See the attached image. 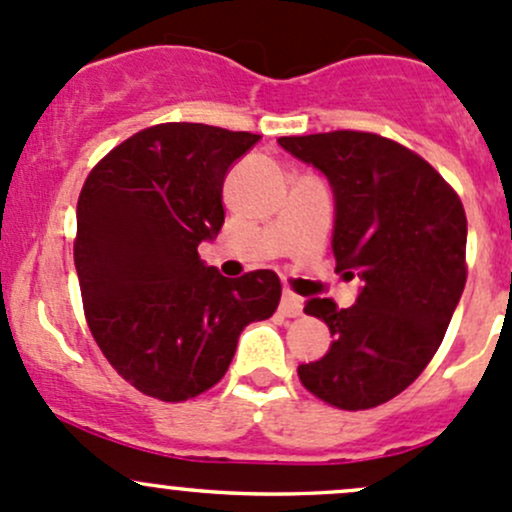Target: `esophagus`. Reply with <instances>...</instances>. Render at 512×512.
<instances>
[{"label": "esophagus", "instance_id": "esophagus-1", "mask_svg": "<svg viewBox=\"0 0 512 512\" xmlns=\"http://www.w3.org/2000/svg\"><path fill=\"white\" fill-rule=\"evenodd\" d=\"M280 312L285 314V317H299V314H302V297H297V294L292 292L282 294Z\"/></svg>", "mask_w": 512, "mask_h": 512}]
</instances>
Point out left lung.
<instances>
[{
  "label": "left lung",
  "instance_id": "1",
  "mask_svg": "<svg viewBox=\"0 0 512 512\" xmlns=\"http://www.w3.org/2000/svg\"><path fill=\"white\" fill-rule=\"evenodd\" d=\"M280 146L329 178L337 272L364 282L356 304L309 299L334 342L299 364L304 389L342 411L386 404L438 352L466 287V210L418 153L364 131L282 136Z\"/></svg>",
  "mask_w": 512,
  "mask_h": 512
}]
</instances>
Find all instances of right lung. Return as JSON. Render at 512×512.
Wrapping results in <instances>:
<instances>
[{"label":"right lung","instance_id":"1","mask_svg":"<svg viewBox=\"0 0 512 512\" xmlns=\"http://www.w3.org/2000/svg\"><path fill=\"white\" fill-rule=\"evenodd\" d=\"M257 133L158 123L106 153L76 205L74 265L91 334L141 394L188 401L225 376L237 337L282 297L272 270L227 280L198 255L225 223L223 183Z\"/></svg>","mask_w":512,"mask_h":512}]
</instances>
